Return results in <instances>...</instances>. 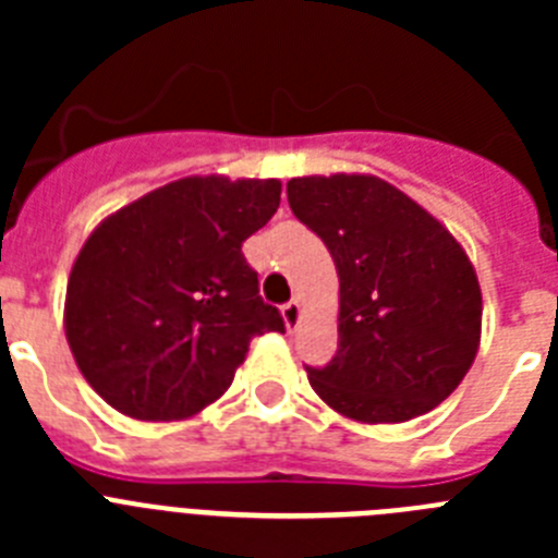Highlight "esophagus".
<instances>
[{
    "instance_id": "esophagus-1",
    "label": "esophagus",
    "mask_w": 558,
    "mask_h": 558,
    "mask_svg": "<svg viewBox=\"0 0 558 558\" xmlns=\"http://www.w3.org/2000/svg\"><path fill=\"white\" fill-rule=\"evenodd\" d=\"M282 318H284V327H288V329L299 327V324H302V304L295 302V299H293V302L284 304Z\"/></svg>"
}]
</instances>
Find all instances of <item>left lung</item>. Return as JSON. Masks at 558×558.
<instances>
[{
  "instance_id": "8db88e82",
  "label": "left lung",
  "mask_w": 558,
  "mask_h": 558,
  "mask_svg": "<svg viewBox=\"0 0 558 558\" xmlns=\"http://www.w3.org/2000/svg\"><path fill=\"white\" fill-rule=\"evenodd\" d=\"M288 201L340 279L338 352L307 368L313 391L366 425L445 402L481 347V284L461 243L377 175H304L288 181Z\"/></svg>"
}]
</instances>
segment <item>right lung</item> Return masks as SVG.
Masks as SVG:
<instances>
[{
    "mask_svg": "<svg viewBox=\"0 0 558 558\" xmlns=\"http://www.w3.org/2000/svg\"><path fill=\"white\" fill-rule=\"evenodd\" d=\"M282 181L190 175L97 226L66 284L63 329L86 383L142 422L190 418L226 393L254 335L284 332L243 243Z\"/></svg>",
    "mask_w": 558,
    "mask_h": 558,
    "instance_id": "obj_1",
    "label": "right lung"
}]
</instances>
